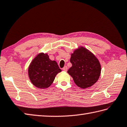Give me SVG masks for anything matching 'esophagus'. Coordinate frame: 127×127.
I'll list each match as a JSON object with an SVG mask.
<instances>
[{
  "label": "esophagus",
  "mask_w": 127,
  "mask_h": 127,
  "mask_svg": "<svg viewBox=\"0 0 127 127\" xmlns=\"http://www.w3.org/2000/svg\"><path fill=\"white\" fill-rule=\"evenodd\" d=\"M63 70H64V71H67V70H68V68H67V66H65L64 67V68H63Z\"/></svg>",
  "instance_id": "1"
}]
</instances>
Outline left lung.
Returning a JSON list of instances; mask_svg holds the SVG:
<instances>
[{"label": "left lung", "instance_id": "obj_1", "mask_svg": "<svg viewBox=\"0 0 127 127\" xmlns=\"http://www.w3.org/2000/svg\"><path fill=\"white\" fill-rule=\"evenodd\" d=\"M72 66L68 73L76 85L81 89L93 86L101 74V65L97 58L88 49L83 47L75 49L70 59Z\"/></svg>", "mask_w": 127, "mask_h": 127}]
</instances>
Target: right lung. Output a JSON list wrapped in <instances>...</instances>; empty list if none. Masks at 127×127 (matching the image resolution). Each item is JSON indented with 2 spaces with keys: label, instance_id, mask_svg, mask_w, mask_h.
Here are the masks:
<instances>
[{
  "label": "right lung",
  "instance_id": "1",
  "mask_svg": "<svg viewBox=\"0 0 127 127\" xmlns=\"http://www.w3.org/2000/svg\"><path fill=\"white\" fill-rule=\"evenodd\" d=\"M62 71L57 63L51 61L47 54H38L29 67V76L33 85L38 88L46 89L50 86L56 75Z\"/></svg>",
  "mask_w": 127,
  "mask_h": 127
}]
</instances>
